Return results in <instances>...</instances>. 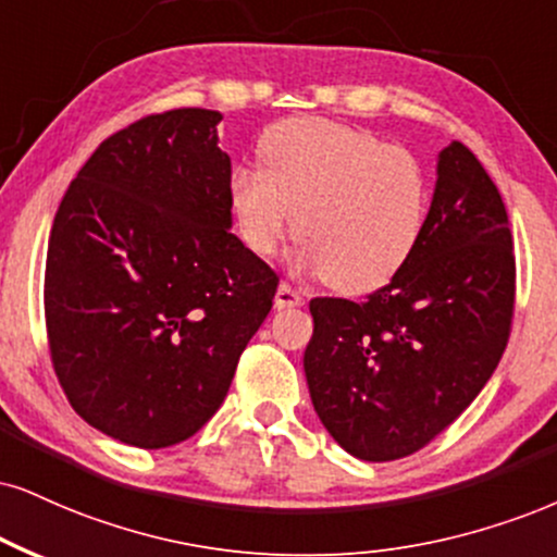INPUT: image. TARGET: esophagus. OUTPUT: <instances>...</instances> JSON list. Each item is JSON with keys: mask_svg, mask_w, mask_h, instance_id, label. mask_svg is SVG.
Returning <instances> with one entry per match:
<instances>
[{"mask_svg": "<svg viewBox=\"0 0 557 557\" xmlns=\"http://www.w3.org/2000/svg\"><path fill=\"white\" fill-rule=\"evenodd\" d=\"M273 301H276L278 310H289V307H299L305 299H301V294L294 289L292 284L281 281L278 289H276V299H273Z\"/></svg>", "mask_w": 557, "mask_h": 557, "instance_id": "obj_1", "label": "esophagus"}]
</instances>
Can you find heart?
I'll use <instances>...</instances> for the list:
<instances>
[{"mask_svg":"<svg viewBox=\"0 0 557 557\" xmlns=\"http://www.w3.org/2000/svg\"><path fill=\"white\" fill-rule=\"evenodd\" d=\"M263 168H237L230 203L243 243L271 258L294 226L299 263L346 294L393 281L429 219V177L408 149L327 119H286L260 141Z\"/></svg>","mask_w":557,"mask_h":557,"instance_id":"obj_1","label":"heart"}]
</instances>
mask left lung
Returning a JSON list of instances; mask_svg holds the SVG:
<instances>
[{
  "label": "left lung",
  "instance_id": "8db88e82",
  "mask_svg": "<svg viewBox=\"0 0 557 557\" xmlns=\"http://www.w3.org/2000/svg\"><path fill=\"white\" fill-rule=\"evenodd\" d=\"M517 263L506 206L465 144L438 152L413 258L367 301H310L305 374L348 455L389 462L436 438L496 372L511 333Z\"/></svg>",
  "mask_w": 557,
  "mask_h": 557
}]
</instances>
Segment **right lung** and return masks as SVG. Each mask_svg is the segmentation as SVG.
Segmentation results:
<instances>
[{
	"label": "right lung",
	"mask_w": 557,
	"mask_h": 557,
	"mask_svg": "<svg viewBox=\"0 0 557 557\" xmlns=\"http://www.w3.org/2000/svg\"><path fill=\"white\" fill-rule=\"evenodd\" d=\"M219 111L177 108L108 136L61 198L46 333L72 408L162 449L216 413L278 276L232 235Z\"/></svg>",
	"instance_id": "1"
}]
</instances>
